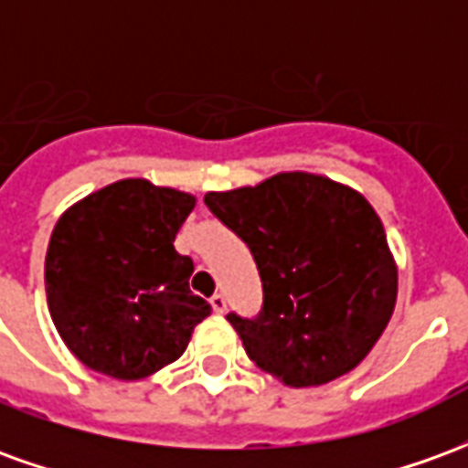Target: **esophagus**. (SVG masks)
<instances>
[{"label": "esophagus", "instance_id": "obj_1", "mask_svg": "<svg viewBox=\"0 0 468 468\" xmlns=\"http://www.w3.org/2000/svg\"><path fill=\"white\" fill-rule=\"evenodd\" d=\"M210 305H213L215 314L220 315V314H225V308H228V301H225L223 293H215L213 298H210Z\"/></svg>", "mask_w": 468, "mask_h": 468}]
</instances>
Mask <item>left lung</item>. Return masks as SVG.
<instances>
[{"mask_svg":"<svg viewBox=\"0 0 468 468\" xmlns=\"http://www.w3.org/2000/svg\"><path fill=\"white\" fill-rule=\"evenodd\" d=\"M205 205L261 273V311L225 315L250 361L295 388L358 366L396 305V268L366 197L328 177L281 173L207 193Z\"/></svg>","mask_w":468,"mask_h":468,"instance_id":"1","label":"left lung"}]
</instances>
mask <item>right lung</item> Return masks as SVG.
Instances as JSON below:
<instances>
[{
	"label": "right lung",
	"mask_w": 468,
	"mask_h": 468,
	"mask_svg": "<svg viewBox=\"0 0 468 468\" xmlns=\"http://www.w3.org/2000/svg\"><path fill=\"white\" fill-rule=\"evenodd\" d=\"M195 197L120 180L69 207L45 261L49 314L92 371L133 381L177 361L210 303L190 291L195 265L175 235Z\"/></svg>",
	"instance_id": "1"
}]
</instances>
